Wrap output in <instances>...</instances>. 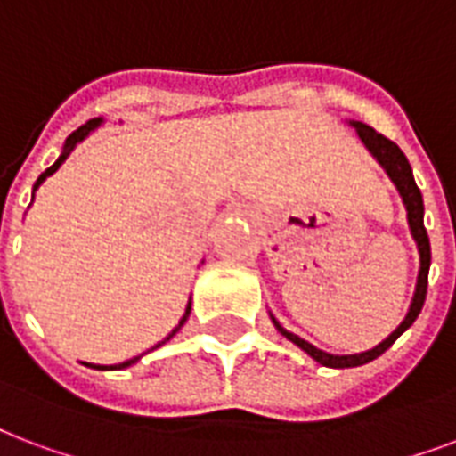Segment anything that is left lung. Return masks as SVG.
Masks as SVG:
<instances>
[{"instance_id":"8db88e82","label":"left lung","mask_w":456,"mask_h":456,"mask_svg":"<svg viewBox=\"0 0 456 456\" xmlns=\"http://www.w3.org/2000/svg\"><path fill=\"white\" fill-rule=\"evenodd\" d=\"M354 128H356V134L359 138L366 143V148L375 155V159L380 162L387 174H390V179L397 183L399 193L404 198V205H406V213H409V227H411V234L419 243V253H421V270H419V282H416V294H413V301L409 305V313H406V318L402 321L395 332H392L385 342H380L375 349L370 352H363V354H349V356H335V354H328V352H321V349H315L313 344H308L305 339L301 337L291 335L287 330L280 325V322L274 321V328L280 330L289 342H294L298 349H304L313 361H318L321 366H328V368H354V366H363L368 361L378 359L380 354H385L390 349L392 344L397 342V337L409 330L413 325V321L419 318V313L423 308V301H426V291H428V270H430V239H428V232L423 227V196L416 182H413V172H411V165H409V159L402 151H399L397 143H392L390 138H385L382 134H378L375 128L366 126V124H359V121H352Z\"/></svg>"}]
</instances>
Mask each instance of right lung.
<instances>
[{"label": "right lung", "instance_id": "1", "mask_svg": "<svg viewBox=\"0 0 456 456\" xmlns=\"http://www.w3.org/2000/svg\"><path fill=\"white\" fill-rule=\"evenodd\" d=\"M100 121H102V119H90L88 124H83L81 128H76L74 134H71V135H69V138H66L64 152H61V155H59V159H57V162H54V165L50 167V169H45V172L40 174V176H37V182H35L33 191L37 189V186H40V183H43L45 179H47V176H50V174L57 172L59 165H61V162H64V159L69 158V155H71V151H74L76 145L81 143L83 138H86V135H88L90 131H93V128L100 126ZM189 313H191V305H189V308H186V313H183V318H182V321H179V325H176V328L172 330V335L167 337V339H172V337L176 335V332H179V330H182V325H183V322H186V318H189ZM167 339H165V342H167ZM165 342H159V344H165ZM159 344H158V346H159ZM152 349H155V346H152ZM138 359H141V356H134V359L124 361V363H119V366H93V368H100V370H114V368H126V366H131V363H135V361H138Z\"/></svg>", "mask_w": 456, "mask_h": 456}]
</instances>
